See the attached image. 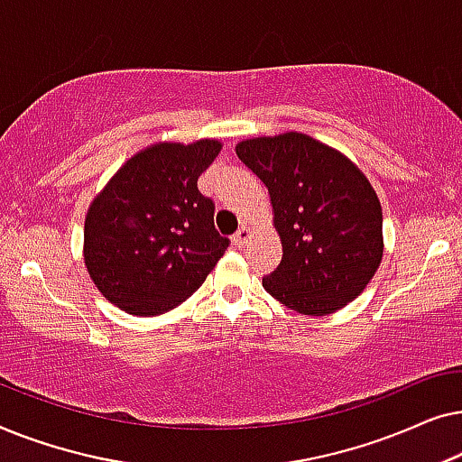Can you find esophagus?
Segmentation results:
<instances>
[{"label": "esophagus", "mask_w": 462, "mask_h": 462, "mask_svg": "<svg viewBox=\"0 0 462 462\" xmlns=\"http://www.w3.org/2000/svg\"><path fill=\"white\" fill-rule=\"evenodd\" d=\"M250 237H252V231L248 226H239V231L233 236V245H236V248H244V245L250 242Z\"/></svg>", "instance_id": "obj_1"}]
</instances>
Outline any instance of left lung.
Listing matches in <instances>:
<instances>
[{
	"label": "left lung",
	"instance_id": "obj_1",
	"mask_svg": "<svg viewBox=\"0 0 462 462\" xmlns=\"http://www.w3.org/2000/svg\"><path fill=\"white\" fill-rule=\"evenodd\" d=\"M237 157L269 189L283 256L263 277L294 311L326 315L357 299L383 258V212L374 189L337 149L299 132L252 138Z\"/></svg>",
	"mask_w": 462,
	"mask_h": 462
}]
</instances>
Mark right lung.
<instances>
[{
  "instance_id": "add662e5",
  "label": "right lung",
  "mask_w": 462,
  "mask_h": 462,
  "mask_svg": "<svg viewBox=\"0 0 462 462\" xmlns=\"http://www.w3.org/2000/svg\"><path fill=\"white\" fill-rule=\"evenodd\" d=\"M218 141L160 143L117 170L92 201L84 261L106 300L130 315H160L198 290L229 237L214 229V201L198 179Z\"/></svg>"
}]
</instances>
